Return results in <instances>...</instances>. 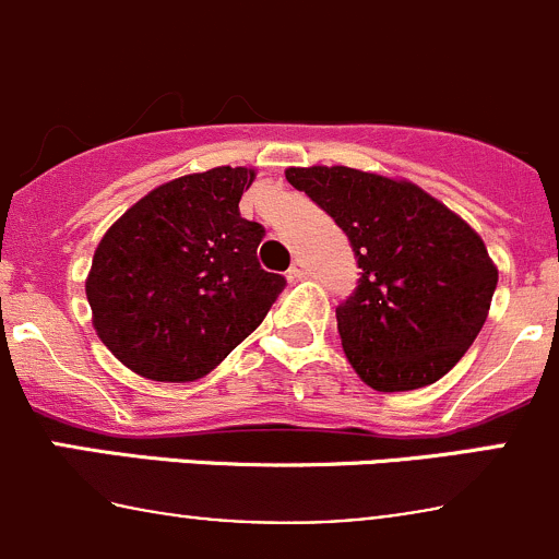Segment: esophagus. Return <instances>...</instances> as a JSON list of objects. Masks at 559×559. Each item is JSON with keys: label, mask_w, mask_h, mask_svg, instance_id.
I'll return each instance as SVG.
<instances>
[{"label": "esophagus", "mask_w": 559, "mask_h": 559, "mask_svg": "<svg viewBox=\"0 0 559 559\" xmlns=\"http://www.w3.org/2000/svg\"><path fill=\"white\" fill-rule=\"evenodd\" d=\"M306 262H302V259H295V262H292V267L286 270V278L289 281H300V278H306Z\"/></svg>", "instance_id": "esophagus-1"}]
</instances>
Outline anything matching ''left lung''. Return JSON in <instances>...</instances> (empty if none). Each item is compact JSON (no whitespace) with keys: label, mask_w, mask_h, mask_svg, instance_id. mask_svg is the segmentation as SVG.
Segmentation results:
<instances>
[{"label":"left lung","mask_w":559,"mask_h":559,"mask_svg":"<svg viewBox=\"0 0 559 559\" xmlns=\"http://www.w3.org/2000/svg\"><path fill=\"white\" fill-rule=\"evenodd\" d=\"M286 180L335 218L362 267L335 308L359 379L376 392L443 379L481 332L498 286L476 229L411 180L354 167H289Z\"/></svg>","instance_id":"obj_1"}]
</instances>
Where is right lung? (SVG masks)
<instances>
[{
    "label": "right lung",
    "mask_w": 559,
    "mask_h": 559,
    "mask_svg": "<svg viewBox=\"0 0 559 559\" xmlns=\"http://www.w3.org/2000/svg\"><path fill=\"white\" fill-rule=\"evenodd\" d=\"M253 178L248 167L175 178L99 240L86 278L94 330L143 379L207 376L284 292V275L259 267L262 224L240 216Z\"/></svg>",
    "instance_id": "add662e5"
}]
</instances>
